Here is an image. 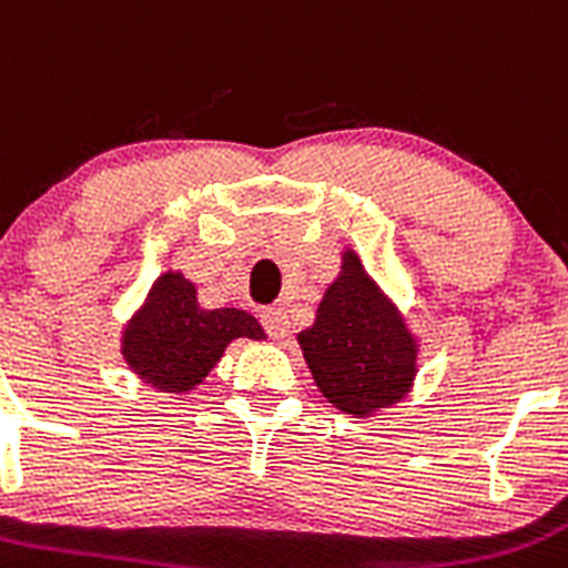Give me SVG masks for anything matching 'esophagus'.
Segmentation results:
<instances>
[{"label":"esophagus","instance_id":"1","mask_svg":"<svg viewBox=\"0 0 568 568\" xmlns=\"http://www.w3.org/2000/svg\"><path fill=\"white\" fill-rule=\"evenodd\" d=\"M260 322H263V327H266V333L272 338L288 336V314L283 308H266L260 314Z\"/></svg>","mask_w":568,"mask_h":568}]
</instances>
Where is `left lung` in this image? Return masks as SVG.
Here are the masks:
<instances>
[{
    "mask_svg": "<svg viewBox=\"0 0 568 568\" xmlns=\"http://www.w3.org/2000/svg\"><path fill=\"white\" fill-rule=\"evenodd\" d=\"M300 344L316 386L347 415L397 404L415 378V342L353 252Z\"/></svg>",
    "mask_w": 568,
    "mask_h": 568,
    "instance_id": "1",
    "label": "left lung"
}]
</instances>
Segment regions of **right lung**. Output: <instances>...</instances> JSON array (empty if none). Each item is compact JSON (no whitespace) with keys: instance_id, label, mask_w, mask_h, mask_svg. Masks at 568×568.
<instances>
[{"instance_id":"obj_1","label":"right lung","mask_w":568,"mask_h":568,"mask_svg":"<svg viewBox=\"0 0 568 568\" xmlns=\"http://www.w3.org/2000/svg\"><path fill=\"white\" fill-rule=\"evenodd\" d=\"M260 338L263 327L237 308L204 311L193 283L162 274L123 338V356L140 378L164 392H187L206 378L232 338Z\"/></svg>"}]
</instances>
